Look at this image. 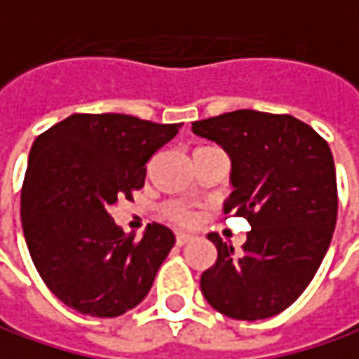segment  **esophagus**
<instances>
[{
  "mask_svg": "<svg viewBox=\"0 0 359 359\" xmlns=\"http://www.w3.org/2000/svg\"><path fill=\"white\" fill-rule=\"evenodd\" d=\"M189 241H191V235H177V245H179V247L187 245Z\"/></svg>",
  "mask_w": 359,
  "mask_h": 359,
  "instance_id": "34e87169",
  "label": "esophagus"
}]
</instances>
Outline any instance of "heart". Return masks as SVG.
<instances>
[{
  "mask_svg": "<svg viewBox=\"0 0 359 359\" xmlns=\"http://www.w3.org/2000/svg\"><path fill=\"white\" fill-rule=\"evenodd\" d=\"M207 149H210V147H203V149H198V150H207ZM198 150H196V152H198ZM164 212H166L168 221H172L175 225H180V226L195 225V221H196L195 212H193V210H189L187 207H182V205H177V203L166 205Z\"/></svg>",
  "mask_w": 359,
  "mask_h": 359,
  "instance_id": "obj_1",
  "label": "heart"
}]
</instances>
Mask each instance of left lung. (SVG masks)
Wrapping results in <instances>:
<instances>
[{
    "mask_svg": "<svg viewBox=\"0 0 359 359\" xmlns=\"http://www.w3.org/2000/svg\"><path fill=\"white\" fill-rule=\"evenodd\" d=\"M193 133L231 156L225 212L249 221L237 253L217 233V261L201 275L210 307L231 320L281 313L309 285L332 243L337 182L330 144L289 114L235 110L196 120Z\"/></svg>",
    "mask_w": 359,
    "mask_h": 359,
    "instance_id": "obj_1",
    "label": "left lung"
}]
</instances>
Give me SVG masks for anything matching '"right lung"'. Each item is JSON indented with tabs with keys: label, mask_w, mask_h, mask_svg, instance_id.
<instances>
[{
	"label": "right lung",
	"mask_w": 359,
	"mask_h": 359,
	"mask_svg": "<svg viewBox=\"0 0 359 359\" xmlns=\"http://www.w3.org/2000/svg\"><path fill=\"white\" fill-rule=\"evenodd\" d=\"M180 126L72 114L36 138L22 187V226L39 277L62 304L92 318H118L149 295L175 235L152 223L134 239L110 212L144 187L147 163Z\"/></svg>",
	"instance_id": "add662e5"
}]
</instances>
